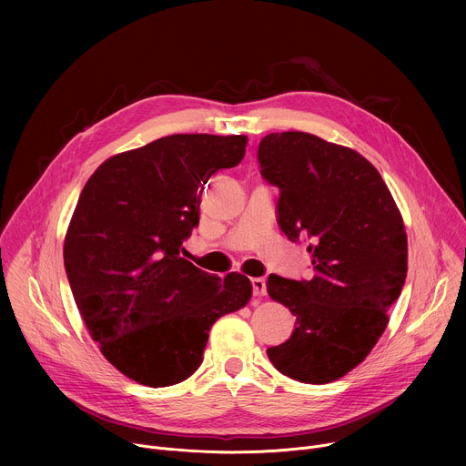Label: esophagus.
<instances>
[{
	"instance_id": "1",
	"label": "esophagus",
	"mask_w": 466,
	"mask_h": 466,
	"mask_svg": "<svg viewBox=\"0 0 466 466\" xmlns=\"http://www.w3.org/2000/svg\"><path fill=\"white\" fill-rule=\"evenodd\" d=\"M250 286H252L254 297H263L265 293H268V286H265L263 279H250Z\"/></svg>"
}]
</instances>
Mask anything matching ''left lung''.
I'll return each mask as SVG.
<instances>
[{
    "label": "left lung",
    "mask_w": 466,
    "mask_h": 466,
    "mask_svg": "<svg viewBox=\"0 0 466 466\" xmlns=\"http://www.w3.org/2000/svg\"><path fill=\"white\" fill-rule=\"evenodd\" d=\"M277 221L311 256L313 277L269 275L268 293L297 317L291 338L268 349L302 383H329L360 365L389 322L408 273V238L392 195L360 153L308 132H271L258 146Z\"/></svg>",
    "instance_id": "obj_1"
}]
</instances>
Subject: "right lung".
Returning a JSON list of instances; mask_svg holds the SVG:
<instances>
[{"instance_id": "add662e5", "label": "right lung", "mask_w": 466, "mask_h": 466, "mask_svg": "<svg viewBox=\"0 0 466 466\" xmlns=\"http://www.w3.org/2000/svg\"><path fill=\"white\" fill-rule=\"evenodd\" d=\"M247 137L171 135L108 158L81 191L64 268L103 356L127 378L167 387L203 363L212 324L252 293L182 258L205 184L238 166Z\"/></svg>"}]
</instances>
